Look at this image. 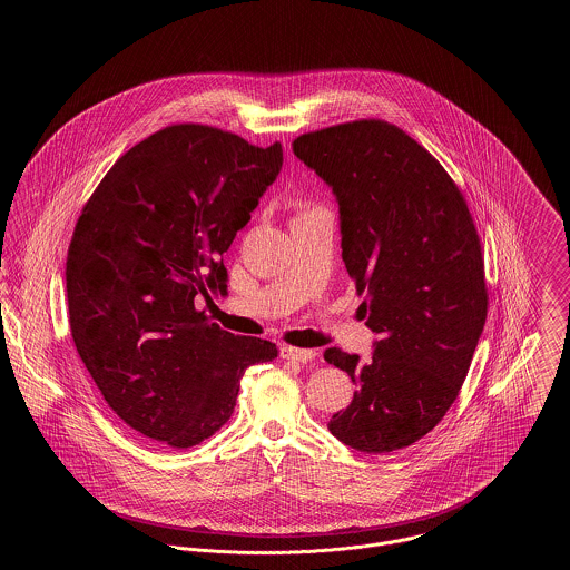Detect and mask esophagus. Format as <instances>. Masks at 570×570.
Instances as JSON below:
<instances>
[{"instance_id": "obj_1", "label": "esophagus", "mask_w": 570, "mask_h": 570, "mask_svg": "<svg viewBox=\"0 0 570 570\" xmlns=\"http://www.w3.org/2000/svg\"><path fill=\"white\" fill-rule=\"evenodd\" d=\"M282 358H291V361H298V363H307L312 358H316V351H307V348H293V346H282L279 348Z\"/></svg>"}]
</instances>
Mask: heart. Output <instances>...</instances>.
<instances>
[{
	"instance_id": "heart-1",
	"label": "heart",
	"mask_w": 570,
	"mask_h": 570,
	"mask_svg": "<svg viewBox=\"0 0 570 570\" xmlns=\"http://www.w3.org/2000/svg\"><path fill=\"white\" fill-rule=\"evenodd\" d=\"M305 214H309V212H305ZM301 216H303V214H301Z\"/></svg>"
}]
</instances>
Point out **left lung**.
I'll return each mask as SVG.
<instances>
[{
  "label": "left lung",
  "mask_w": 570,
  "mask_h": 570,
  "mask_svg": "<svg viewBox=\"0 0 570 570\" xmlns=\"http://www.w3.org/2000/svg\"><path fill=\"white\" fill-rule=\"evenodd\" d=\"M340 205L342 258L374 354L326 348L354 384L328 432L361 453L430 434L458 400L488 318L481 239L465 198L434 156L397 126L358 119L293 140Z\"/></svg>",
  "instance_id": "obj_1"
}]
</instances>
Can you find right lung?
Returning <instances> with one entry per match:
<instances>
[{"mask_svg":"<svg viewBox=\"0 0 570 570\" xmlns=\"http://www.w3.org/2000/svg\"><path fill=\"white\" fill-rule=\"evenodd\" d=\"M282 163L279 142L177 124L126 151L82 207L66 261L72 340L110 410L151 442L216 434L245 370L277 356L194 298L226 291L224 252Z\"/></svg>","mask_w":570,"mask_h":570,"instance_id":"right-lung-1","label":"right lung"}]
</instances>
